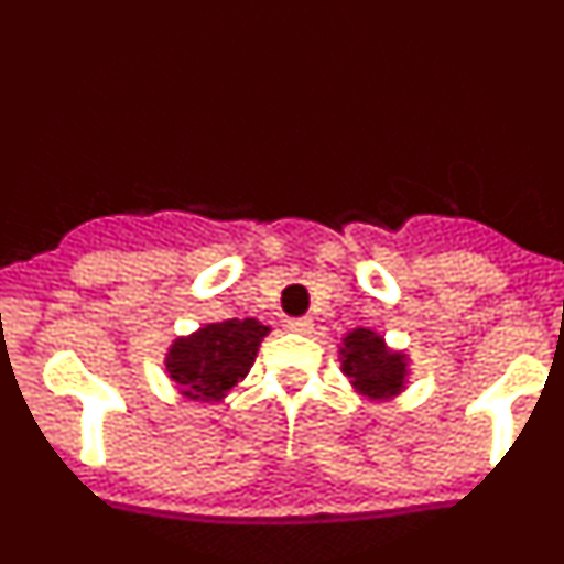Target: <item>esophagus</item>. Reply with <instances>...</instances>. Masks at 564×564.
<instances>
[{
	"label": "esophagus",
	"mask_w": 564,
	"mask_h": 564,
	"mask_svg": "<svg viewBox=\"0 0 564 564\" xmlns=\"http://www.w3.org/2000/svg\"><path fill=\"white\" fill-rule=\"evenodd\" d=\"M288 327H291V333H311L313 322L311 318H291V322H288Z\"/></svg>",
	"instance_id": "1"
}]
</instances>
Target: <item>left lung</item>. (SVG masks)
<instances>
[{
    "label": "left lung",
    "instance_id": "1",
    "mask_svg": "<svg viewBox=\"0 0 564 564\" xmlns=\"http://www.w3.org/2000/svg\"><path fill=\"white\" fill-rule=\"evenodd\" d=\"M338 361L352 390L367 401H392L410 383V356L392 350L387 338L370 327H352L341 338Z\"/></svg>",
    "mask_w": 564,
    "mask_h": 564
}]
</instances>
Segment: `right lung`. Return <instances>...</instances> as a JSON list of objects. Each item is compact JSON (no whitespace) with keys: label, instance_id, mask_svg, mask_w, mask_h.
<instances>
[{"label":"right lung","instance_id":"right-lung-1","mask_svg":"<svg viewBox=\"0 0 564 564\" xmlns=\"http://www.w3.org/2000/svg\"><path fill=\"white\" fill-rule=\"evenodd\" d=\"M271 327L257 318H226L197 327L169 344L166 376L188 401H223L257 361L259 344Z\"/></svg>","mask_w":564,"mask_h":564}]
</instances>
